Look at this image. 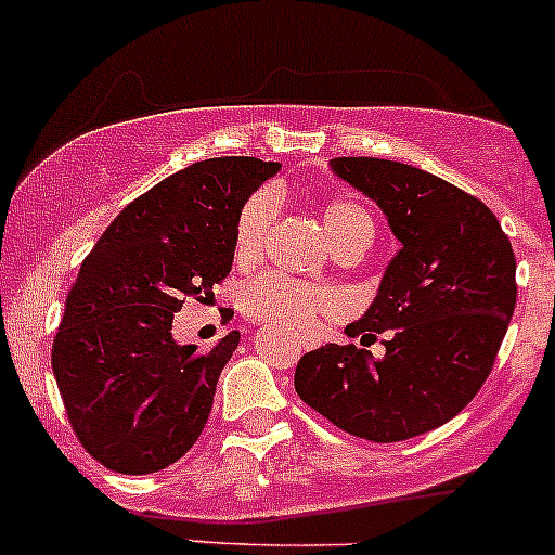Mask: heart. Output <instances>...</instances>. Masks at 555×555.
Listing matches in <instances>:
<instances>
[{"label": "heart", "mask_w": 555, "mask_h": 555, "mask_svg": "<svg viewBox=\"0 0 555 555\" xmlns=\"http://www.w3.org/2000/svg\"><path fill=\"white\" fill-rule=\"evenodd\" d=\"M276 215V198L268 190L251 195L242 206L233 231V251L238 262H251L260 257L266 244L268 228ZM324 233H327L333 249L340 246H362L373 242V217L360 201L333 198L322 209ZM242 309L249 319L284 330L298 338H309L317 330V317L333 309V295L324 289L306 287L284 273H266L244 287Z\"/></svg>", "instance_id": "heart-1"}]
</instances>
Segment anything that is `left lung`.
I'll list each match as a JSON object with an SVG mask.
<instances>
[{
  "label": "left lung",
  "instance_id": "1",
  "mask_svg": "<svg viewBox=\"0 0 555 555\" xmlns=\"http://www.w3.org/2000/svg\"><path fill=\"white\" fill-rule=\"evenodd\" d=\"M330 171L367 195L400 242L371 309L346 327L389 340L382 360L354 344L309 351L295 391L354 438H416L489 378L516 311V255L494 211L435 173L384 158H333Z\"/></svg>",
  "mask_w": 555,
  "mask_h": 555
}]
</instances>
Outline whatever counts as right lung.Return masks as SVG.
Instances as JSON below:
<instances>
[{"instance_id":"1","label":"right lung","mask_w":555,"mask_h":555,"mask_svg":"<svg viewBox=\"0 0 555 555\" xmlns=\"http://www.w3.org/2000/svg\"><path fill=\"white\" fill-rule=\"evenodd\" d=\"M282 166L209 158L171 173L112 220L82 260L53 340V376L82 449L122 475L169 467L209 418L238 330L206 354L173 313L231 273L236 217Z\"/></svg>"}]
</instances>
